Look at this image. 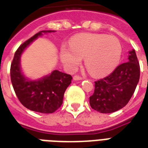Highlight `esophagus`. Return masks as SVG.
<instances>
[{
	"label": "esophagus",
	"mask_w": 148,
	"mask_h": 148,
	"mask_svg": "<svg viewBox=\"0 0 148 148\" xmlns=\"http://www.w3.org/2000/svg\"><path fill=\"white\" fill-rule=\"evenodd\" d=\"M73 78H74V81H78V80H82L83 79V77H81V76H79V75H74Z\"/></svg>",
	"instance_id": "esophagus-1"
}]
</instances>
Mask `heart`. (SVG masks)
Returning <instances> with one entry per match:
<instances>
[{"instance_id": "obj_1", "label": "heart", "mask_w": 148, "mask_h": 148, "mask_svg": "<svg viewBox=\"0 0 148 148\" xmlns=\"http://www.w3.org/2000/svg\"><path fill=\"white\" fill-rule=\"evenodd\" d=\"M121 55L119 40L113 36L84 34L74 37L71 48L63 47L61 60L68 68L74 69L85 59L88 71L94 76L110 73L118 65Z\"/></svg>"}]
</instances>
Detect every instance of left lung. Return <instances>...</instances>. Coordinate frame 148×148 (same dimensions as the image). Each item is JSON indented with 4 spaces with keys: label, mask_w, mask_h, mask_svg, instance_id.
<instances>
[{
    "label": "left lung",
    "mask_w": 148,
    "mask_h": 148,
    "mask_svg": "<svg viewBox=\"0 0 148 148\" xmlns=\"http://www.w3.org/2000/svg\"><path fill=\"white\" fill-rule=\"evenodd\" d=\"M129 61L121 63L108 76L95 82L94 92L89 97L91 108L99 113H112L129 103L140 79V64L134 49Z\"/></svg>",
    "instance_id": "8db88e82"
}]
</instances>
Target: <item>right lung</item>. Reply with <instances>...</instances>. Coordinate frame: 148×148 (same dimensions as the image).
Masks as SVG:
<instances>
[{"instance_id":"right-lung-1","label":"right lung","mask_w":148,"mask_h":148,"mask_svg":"<svg viewBox=\"0 0 148 148\" xmlns=\"http://www.w3.org/2000/svg\"><path fill=\"white\" fill-rule=\"evenodd\" d=\"M54 30H42L26 40L16 50L11 63V81L18 100L25 108L43 114L55 112L63 103V95L71 83V75L56 70L49 76L38 81H29L21 73L19 61L23 50L43 33Z\"/></svg>"}]
</instances>
